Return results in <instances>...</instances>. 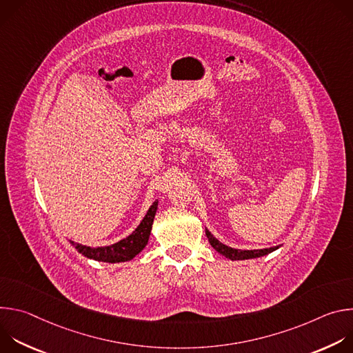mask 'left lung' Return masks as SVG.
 Masks as SVG:
<instances>
[{
  "mask_svg": "<svg viewBox=\"0 0 353 353\" xmlns=\"http://www.w3.org/2000/svg\"><path fill=\"white\" fill-rule=\"evenodd\" d=\"M205 234L210 240V244L218 251V253L221 256L232 260V261L259 259V257H263V256H267V254L272 253V251H275L281 247V244H279V245H274V247H270V248H260V250H240V248H233V247H229V245L221 243L207 228H205Z\"/></svg>",
  "mask_w": 353,
  "mask_h": 353,
  "instance_id": "8db88e82",
  "label": "left lung"
}]
</instances>
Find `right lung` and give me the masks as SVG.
<instances>
[{
	"label": "right lung",
	"mask_w": 353,
	"mask_h": 353,
	"mask_svg": "<svg viewBox=\"0 0 353 353\" xmlns=\"http://www.w3.org/2000/svg\"><path fill=\"white\" fill-rule=\"evenodd\" d=\"M157 210H158V199L154 201L152 205L149 207L146 215L143 216L141 223L137 226V229L131 234H128L125 239H121L114 244L103 245V247H90L72 240H70V243L77 248L78 253H81L82 256L90 260L112 263V264L130 261L137 254H139L148 244L150 230H152V223L157 215Z\"/></svg>",
	"instance_id": "1"
}]
</instances>
